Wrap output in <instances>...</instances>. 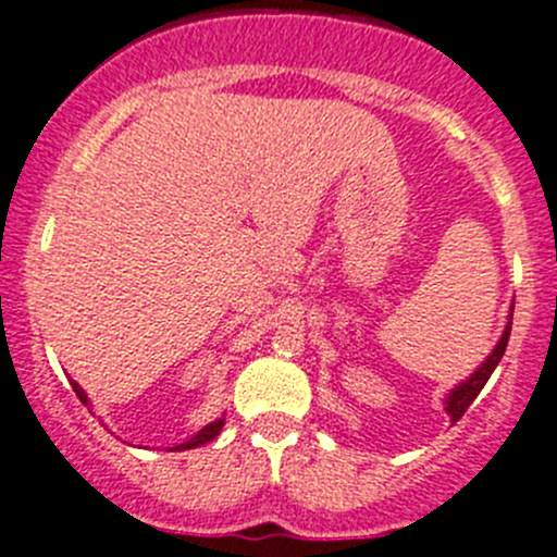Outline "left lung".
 Segmentation results:
<instances>
[{"mask_svg":"<svg viewBox=\"0 0 557 557\" xmlns=\"http://www.w3.org/2000/svg\"><path fill=\"white\" fill-rule=\"evenodd\" d=\"M511 311H513V306H511ZM508 336H511V314H508L506 327H503V333H500V338H497L495 349H492V352L484 358V363H481V367L475 369V372L470 374L468 380H462V383H459V385H454V388L446 394V401H443V405H446V412H448V416H451L454 423H457L459 418L465 416V410H468V407L473 405V399L481 394V388H484V385H486L490 374L495 372V367H497V363H500L503 352H506Z\"/></svg>","mask_w":557,"mask_h":557,"instance_id":"left-lung-1","label":"left lung"}]
</instances>
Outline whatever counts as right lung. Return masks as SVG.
Wrapping results in <instances>:
<instances>
[{
    "instance_id": "right-lung-1",
    "label": "right lung",
    "mask_w": 557,
    "mask_h": 557,
    "mask_svg": "<svg viewBox=\"0 0 557 557\" xmlns=\"http://www.w3.org/2000/svg\"><path fill=\"white\" fill-rule=\"evenodd\" d=\"M71 385H73V391H76V396H78V399H82V405H89V399H87V394H84V388H82V385H78L76 380H73ZM221 429H224V416H221V418H215V421H210L208 426H202V429H199V432L194 434V437H188V441H185V443H180V446H174L172 451H188V448L205 446V443L215 441V434H219Z\"/></svg>"
}]
</instances>
